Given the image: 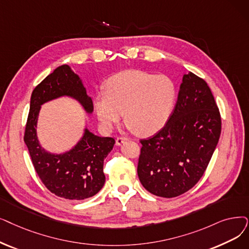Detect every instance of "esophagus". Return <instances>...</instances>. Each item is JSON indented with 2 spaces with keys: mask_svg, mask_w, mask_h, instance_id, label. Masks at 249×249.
<instances>
[{
  "mask_svg": "<svg viewBox=\"0 0 249 249\" xmlns=\"http://www.w3.org/2000/svg\"><path fill=\"white\" fill-rule=\"evenodd\" d=\"M129 138L125 137V136H120V137H117L116 138V144L117 145H121L122 143H124L125 142H128Z\"/></svg>",
  "mask_w": 249,
  "mask_h": 249,
  "instance_id": "esophagus-1",
  "label": "esophagus"
}]
</instances>
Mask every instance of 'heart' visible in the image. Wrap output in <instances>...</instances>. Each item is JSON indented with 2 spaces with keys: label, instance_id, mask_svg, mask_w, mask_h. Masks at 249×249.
Returning <instances> with one entry per match:
<instances>
[{
  "label": "heart",
  "instance_id": "b5f03b06",
  "mask_svg": "<svg viewBox=\"0 0 249 249\" xmlns=\"http://www.w3.org/2000/svg\"><path fill=\"white\" fill-rule=\"evenodd\" d=\"M177 85L165 74L128 70L111 77L106 91L94 98V111L101 126L111 131L123 116L129 129L151 134L163 127L174 109Z\"/></svg>",
  "mask_w": 249,
  "mask_h": 249
}]
</instances>
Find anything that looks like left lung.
I'll return each mask as SVG.
<instances>
[{"label":"left lung","mask_w":249,"mask_h":249,"mask_svg":"<svg viewBox=\"0 0 249 249\" xmlns=\"http://www.w3.org/2000/svg\"><path fill=\"white\" fill-rule=\"evenodd\" d=\"M219 107L208 83L184 74L174 112L142 144L137 174L142 186L160 197H176L191 189L207 169L221 135Z\"/></svg>","instance_id":"left-lung-1"}]
</instances>
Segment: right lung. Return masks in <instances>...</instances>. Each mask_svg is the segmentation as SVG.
Wrapping results in <instances>:
<instances>
[{
  "instance_id": "add662e5",
  "label": "right lung",
  "mask_w": 249,
  "mask_h": 249,
  "mask_svg": "<svg viewBox=\"0 0 249 249\" xmlns=\"http://www.w3.org/2000/svg\"><path fill=\"white\" fill-rule=\"evenodd\" d=\"M62 95L76 99L86 112L93 111L92 100L76 74L68 65L53 70L32 91L24 131V142L32 165L44 185L55 196L70 200L93 196L105 184L104 160L113 149L115 139L100 137L85 129L80 142L63 155H53L41 148L36 137L40 106Z\"/></svg>"
}]
</instances>
